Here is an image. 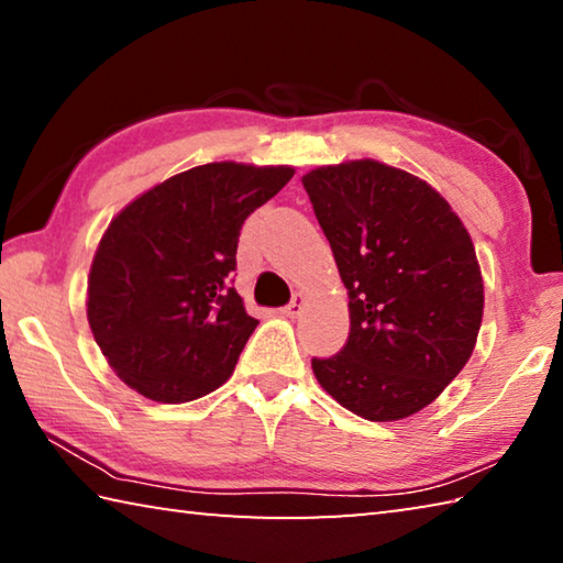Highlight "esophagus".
<instances>
[{"instance_id": "obj_1", "label": "esophagus", "mask_w": 563, "mask_h": 563, "mask_svg": "<svg viewBox=\"0 0 563 563\" xmlns=\"http://www.w3.org/2000/svg\"><path fill=\"white\" fill-rule=\"evenodd\" d=\"M305 305H308V300H305V295L295 292V295H292V300H290V305H285L283 312H285V316H288V318H298L300 312L305 310Z\"/></svg>"}]
</instances>
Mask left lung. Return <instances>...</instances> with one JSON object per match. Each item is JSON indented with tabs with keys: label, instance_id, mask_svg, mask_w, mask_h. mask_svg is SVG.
Here are the masks:
<instances>
[{
	"label": "left lung",
	"instance_id": "8db88e82",
	"mask_svg": "<svg viewBox=\"0 0 563 563\" xmlns=\"http://www.w3.org/2000/svg\"><path fill=\"white\" fill-rule=\"evenodd\" d=\"M302 186L350 295L347 345L312 373L369 422L419 412L462 373L482 328L470 231L440 190L375 158L318 166Z\"/></svg>",
	"mask_w": 563,
	"mask_h": 563
}]
</instances>
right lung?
Returning <instances> with one entry per match:
<instances>
[{
  "mask_svg": "<svg viewBox=\"0 0 563 563\" xmlns=\"http://www.w3.org/2000/svg\"><path fill=\"white\" fill-rule=\"evenodd\" d=\"M292 174L216 161L161 180L111 218L91 261L87 318L121 383L184 405L233 375L258 325L228 288L238 235Z\"/></svg>",
  "mask_w": 563,
  "mask_h": 563,
  "instance_id": "add662e5",
  "label": "right lung"
}]
</instances>
